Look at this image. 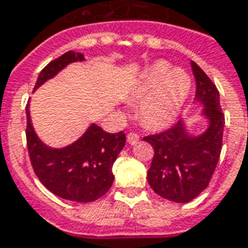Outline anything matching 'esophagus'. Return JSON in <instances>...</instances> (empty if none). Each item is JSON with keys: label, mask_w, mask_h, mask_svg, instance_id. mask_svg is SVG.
Returning <instances> with one entry per match:
<instances>
[{"label": "esophagus", "mask_w": 248, "mask_h": 248, "mask_svg": "<svg viewBox=\"0 0 248 248\" xmlns=\"http://www.w3.org/2000/svg\"><path fill=\"white\" fill-rule=\"evenodd\" d=\"M138 140H140V135L138 134H135V133H129L127 134V142L130 145H135Z\"/></svg>", "instance_id": "34e87169"}]
</instances>
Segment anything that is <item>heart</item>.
<instances>
[{
    "label": "heart",
    "mask_w": 248,
    "mask_h": 248,
    "mask_svg": "<svg viewBox=\"0 0 248 248\" xmlns=\"http://www.w3.org/2000/svg\"><path fill=\"white\" fill-rule=\"evenodd\" d=\"M191 87L186 70L166 61L151 65L135 87L134 98L140 103L142 121L151 127H163L177 118Z\"/></svg>",
    "instance_id": "heart-1"
}]
</instances>
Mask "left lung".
<instances>
[{
    "label": "left lung",
    "instance_id": "left-lung-1",
    "mask_svg": "<svg viewBox=\"0 0 248 248\" xmlns=\"http://www.w3.org/2000/svg\"><path fill=\"white\" fill-rule=\"evenodd\" d=\"M191 67L197 83L195 99L204 106L202 114L208 119L207 130L190 135L179 121L170 129L143 138L154 149L147 171L149 185L158 195L177 203L190 202L208 186L223 140L224 114L218 89L194 61Z\"/></svg>",
    "mask_w": 248,
    "mask_h": 248
}]
</instances>
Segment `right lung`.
<instances>
[{
    "label": "right lung",
    "mask_w": 248,
    "mask_h": 248,
    "mask_svg": "<svg viewBox=\"0 0 248 248\" xmlns=\"http://www.w3.org/2000/svg\"><path fill=\"white\" fill-rule=\"evenodd\" d=\"M82 53L67 51L42 69L35 89L56 77L71 62L83 61ZM26 143L30 162L41 183L56 194L73 202H94L108 191L114 182L113 163L126 143V134L106 133L93 124L74 143L51 149L42 143L35 134L29 105H26Z\"/></svg>",
    "instance_id": "add662e5"
}]
</instances>
